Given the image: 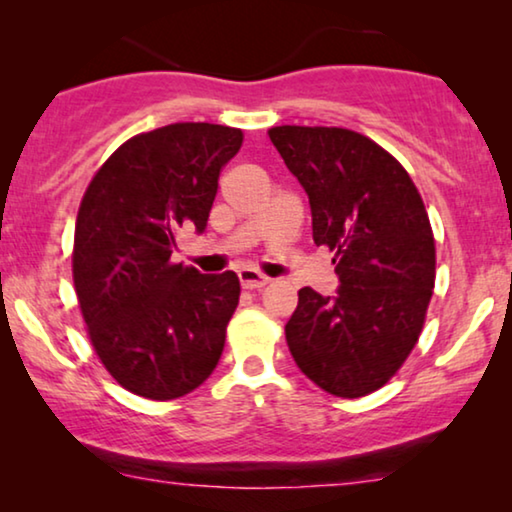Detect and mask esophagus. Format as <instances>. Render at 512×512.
<instances>
[{"mask_svg": "<svg viewBox=\"0 0 512 512\" xmlns=\"http://www.w3.org/2000/svg\"><path fill=\"white\" fill-rule=\"evenodd\" d=\"M240 284H242V289H247V291H261L263 286H268L270 284V279L263 275V272H258V270H254V268H244V270H240Z\"/></svg>", "mask_w": 512, "mask_h": 512, "instance_id": "esophagus-1", "label": "esophagus"}]
</instances>
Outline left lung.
<instances>
[{"label": "left lung", "instance_id": "1", "mask_svg": "<svg viewBox=\"0 0 512 512\" xmlns=\"http://www.w3.org/2000/svg\"><path fill=\"white\" fill-rule=\"evenodd\" d=\"M279 156L303 184L317 247L333 251L340 289L310 286L286 324L293 361L328 394L361 398L384 387L422 335L436 284V240L405 167L347 128L277 125Z\"/></svg>", "mask_w": 512, "mask_h": 512}]
</instances>
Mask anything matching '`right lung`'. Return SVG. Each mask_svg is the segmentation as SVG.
<instances>
[{"label": "right lung", "instance_id": "right-lung-1", "mask_svg": "<svg viewBox=\"0 0 512 512\" xmlns=\"http://www.w3.org/2000/svg\"><path fill=\"white\" fill-rule=\"evenodd\" d=\"M242 130L172 123L130 137L95 172L74 228L72 275L107 373L132 394L172 401L214 373L240 303L235 272L172 263L177 230L207 228Z\"/></svg>", "mask_w": 512, "mask_h": 512}]
</instances>
